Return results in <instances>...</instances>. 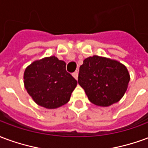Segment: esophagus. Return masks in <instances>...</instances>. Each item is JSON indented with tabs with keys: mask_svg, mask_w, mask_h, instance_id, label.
<instances>
[{
	"mask_svg": "<svg viewBox=\"0 0 148 148\" xmlns=\"http://www.w3.org/2000/svg\"><path fill=\"white\" fill-rule=\"evenodd\" d=\"M73 76L75 79H78V72L76 71V72H75V73H73Z\"/></svg>",
	"mask_w": 148,
	"mask_h": 148,
	"instance_id": "34e87169",
	"label": "esophagus"
}]
</instances>
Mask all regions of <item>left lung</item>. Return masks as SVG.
<instances>
[{"label":"left lung","instance_id":"1","mask_svg":"<svg viewBox=\"0 0 148 148\" xmlns=\"http://www.w3.org/2000/svg\"><path fill=\"white\" fill-rule=\"evenodd\" d=\"M130 80L129 71L119 61L95 55L79 67L78 83L90 102L109 106L121 99Z\"/></svg>","mask_w":148,"mask_h":148}]
</instances>
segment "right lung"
Returning <instances> with one entry per match:
<instances>
[{
	"instance_id": "add662e5",
	"label": "right lung",
	"mask_w": 148,
	"mask_h": 148,
	"mask_svg": "<svg viewBox=\"0 0 148 148\" xmlns=\"http://www.w3.org/2000/svg\"><path fill=\"white\" fill-rule=\"evenodd\" d=\"M24 86L38 105L56 109L69 101L77 81L66 71V64L55 56L34 61L23 74Z\"/></svg>"
}]
</instances>
